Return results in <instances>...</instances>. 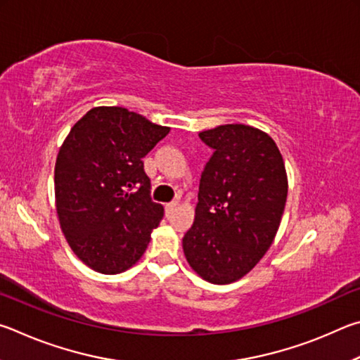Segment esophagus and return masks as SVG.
Masks as SVG:
<instances>
[{
  "label": "esophagus",
  "mask_w": 360,
  "mask_h": 360,
  "mask_svg": "<svg viewBox=\"0 0 360 360\" xmlns=\"http://www.w3.org/2000/svg\"><path fill=\"white\" fill-rule=\"evenodd\" d=\"M176 205H179L176 202H169V204H166V212H167V213H172V212L176 209Z\"/></svg>",
  "instance_id": "34e87169"
}]
</instances>
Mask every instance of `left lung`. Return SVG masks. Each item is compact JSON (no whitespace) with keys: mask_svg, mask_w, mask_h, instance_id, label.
Here are the masks:
<instances>
[{"mask_svg":"<svg viewBox=\"0 0 360 360\" xmlns=\"http://www.w3.org/2000/svg\"><path fill=\"white\" fill-rule=\"evenodd\" d=\"M213 150L200 175L196 218L184 237L186 261L204 280L229 285L267 253L288 198L274 139L247 124L199 132Z\"/></svg>","mask_w":360,"mask_h":360,"instance_id":"1","label":"left lung"}]
</instances>
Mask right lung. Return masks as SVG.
<instances>
[{
	"mask_svg": "<svg viewBox=\"0 0 360 360\" xmlns=\"http://www.w3.org/2000/svg\"><path fill=\"white\" fill-rule=\"evenodd\" d=\"M170 128L124 107H94L75 123L55 164L60 226L79 259L99 274L134 266L162 219L142 158Z\"/></svg>",
	"mask_w": 360,
	"mask_h": 360,
	"instance_id": "obj_1",
	"label": "right lung"
}]
</instances>
